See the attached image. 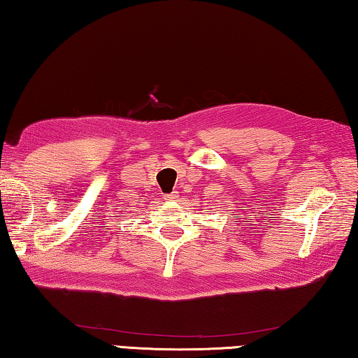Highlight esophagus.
I'll return each mask as SVG.
<instances>
[{
	"instance_id": "esophagus-1",
	"label": "esophagus",
	"mask_w": 358,
	"mask_h": 358,
	"mask_svg": "<svg viewBox=\"0 0 358 358\" xmlns=\"http://www.w3.org/2000/svg\"><path fill=\"white\" fill-rule=\"evenodd\" d=\"M178 192L177 191H173V192H171V194H166L164 196V201H178Z\"/></svg>"
}]
</instances>
